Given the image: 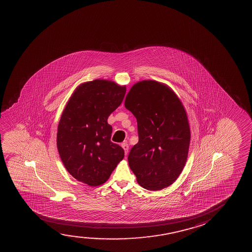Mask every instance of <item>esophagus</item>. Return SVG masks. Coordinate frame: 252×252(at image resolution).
<instances>
[{"label": "esophagus", "mask_w": 252, "mask_h": 252, "mask_svg": "<svg viewBox=\"0 0 252 252\" xmlns=\"http://www.w3.org/2000/svg\"><path fill=\"white\" fill-rule=\"evenodd\" d=\"M121 146H122V148L124 149L125 153H126V155L127 154L128 150H129V146H128L127 144L126 143H123L122 145H121Z\"/></svg>", "instance_id": "esophagus-1"}]
</instances>
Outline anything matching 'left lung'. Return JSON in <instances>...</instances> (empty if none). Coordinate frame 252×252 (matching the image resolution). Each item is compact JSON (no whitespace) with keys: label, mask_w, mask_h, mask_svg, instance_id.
I'll return each mask as SVG.
<instances>
[{"label":"left lung","mask_w":252,"mask_h":252,"mask_svg":"<svg viewBox=\"0 0 252 252\" xmlns=\"http://www.w3.org/2000/svg\"><path fill=\"white\" fill-rule=\"evenodd\" d=\"M138 122V144L128 156L130 169L146 189L157 191L176 182L186 164L190 126L185 107L167 84L143 80L125 100Z\"/></svg>","instance_id":"left-lung-1"}]
</instances>
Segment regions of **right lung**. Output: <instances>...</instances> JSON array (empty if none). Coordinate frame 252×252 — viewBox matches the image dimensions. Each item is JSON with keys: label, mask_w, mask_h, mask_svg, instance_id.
<instances>
[{"label": "right lung", "mask_w": 252, "mask_h": 252, "mask_svg": "<svg viewBox=\"0 0 252 252\" xmlns=\"http://www.w3.org/2000/svg\"><path fill=\"white\" fill-rule=\"evenodd\" d=\"M126 85L96 79L76 87L59 121L57 146L67 171L90 187L106 183L124 150L111 142L107 119L121 105Z\"/></svg>", "instance_id": "obj_1"}]
</instances>
